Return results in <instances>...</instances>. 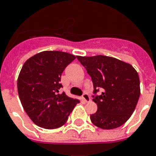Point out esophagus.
I'll return each instance as SVG.
<instances>
[{
	"mask_svg": "<svg viewBox=\"0 0 156 156\" xmlns=\"http://www.w3.org/2000/svg\"><path fill=\"white\" fill-rule=\"evenodd\" d=\"M83 100L85 102H88V101H90V100H91V98H90V96H89L88 94H87V93H84L83 95Z\"/></svg>",
	"mask_w": 156,
	"mask_h": 156,
	"instance_id": "obj_1",
	"label": "esophagus"
}]
</instances>
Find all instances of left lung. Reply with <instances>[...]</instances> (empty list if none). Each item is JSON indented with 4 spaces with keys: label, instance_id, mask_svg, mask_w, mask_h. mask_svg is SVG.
Here are the masks:
<instances>
[{
    "label": "left lung",
    "instance_id": "obj_1",
    "mask_svg": "<svg viewBox=\"0 0 156 156\" xmlns=\"http://www.w3.org/2000/svg\"><path fill=\"white\" fill-rule=\"evenodd\" d=\"M93 83L97 111L90 116L91 123L102 129H114L125 123L138 101L141 89L138 73L130 64L105 55L77 56Z\"/></svg>",
    "mask_w": 156,
    "mask_h": 156
}]
</instances>
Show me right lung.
<instances>
[{
    "label": "right lung",
    "instance_id": "1",
    "mask_svg": "<svg viewBox=\"0 0 156 156\" xmlns=\"http://www.w3.org/2000/svg\"><path fill=\"white\" fill-rule=\"evenodd\" d=\"M75 55L58 51H45L26 60L18 77V93L23 110L36 125L55 129L67 122L79 101L69 97L60 78Z\"/></svg>",
    "mask_w": 156,
    "mask_h": 156
}]
</instances>
